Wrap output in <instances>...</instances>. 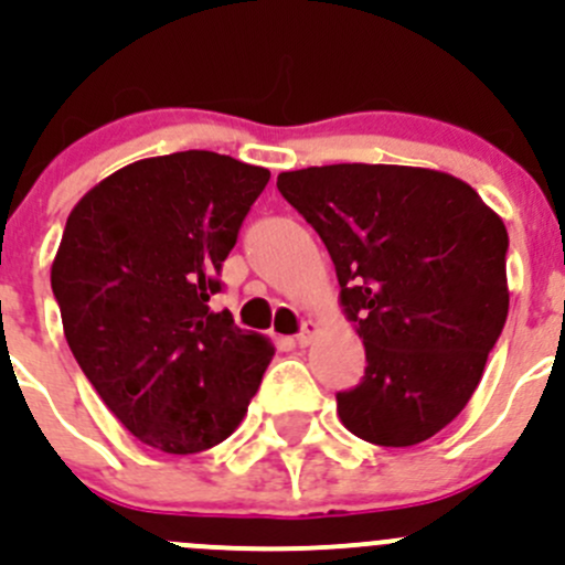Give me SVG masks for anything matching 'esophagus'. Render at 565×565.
<instances>
[{
    "label": "esophagus",
    "mask_w": 565,
    "mask_h": 565,
    "mask_svg": "<svg viewBox=\"0 0 565 565\" xmlns=\"http://www.w3.org/2000/svg\"><path fill=\"white\" fill-rule=\"evenodd\" d=\"M318 332H321V329H318L316 321H305V327H301V332L296 334V343H299L301 349H305V345H310L312 340H316Z\"/></svg>",
    "instance_id": "obj_1"
}]
</instances>
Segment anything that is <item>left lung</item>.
<instances>
[{"mask_svg": "<svg viewBox=\"0 0 565 565\" xmlns=\"http://www.w3.org/2000/svg\"><path fill=\"white\" fill-rule=\"evenodd\" d=\"M277 189L321 236L365 379L338 393L340 423L412 448L459 417L508 316V231L470 183L401 164L280 172Z\"/></svg>", "mask_w": 565, "mask_h": 565, "instance_id": "obj_1", "label": "left lung"}]
</instances>
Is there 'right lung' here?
Returning <instances> with one entry per match:
<instances>
[{"label":"right lung","mask_w":565,"mask_h":565,"mask_svg":"<svg viewBox=\"0 0 565 565\" xmlns=\"http://www.w3.org/2000/svg\"><path fill=\"white\" fill-rule=\"evenodd\" d=\"M271 172L211 150L111 172L74 205L52 264L63 332L106 409L189 456L242 426L275 345L209 307Z\"/></svg>","instance_id":"obj_1"}]
</instances>
